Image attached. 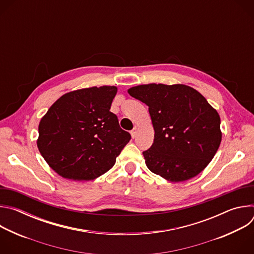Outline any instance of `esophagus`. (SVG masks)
<instances>
[{
	"mask_svg": "<svg viewBox=\"0 0 254 254\" xmlns=\"http://www.w3.org/2000/svg\"><path fill=\"white\" fill-rule=\"evenodd\" d=\"M136 131H137V127H134L130 130V134H131V137H132V138H134V137H135Z\"/></svg>",
	"mask_w": 254,
	"mask_h": 254,
	"instance_id": "obj_1",
	"label": "esophagus"
}]
</instances>
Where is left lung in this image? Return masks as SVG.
I'll list each match as a JSON object with an SVG mask.
<instances>
[{"label":"left lung","mask_w":254,"mask_h":254,"mask_svg":"<svg viewBox=\"0 0 254 254\" xmlns=\"http://www.w3.org/2000/svg\"><path fill=\"white\" fill-rule=\"evenodd\" d=\"M127 92L149 106L155 137L142 153L149 170L174 183L200 174L222 139L219 114L207 99L185 84H141Z\"/></svg>","instance_id":"8db88e82"}]
</instances>
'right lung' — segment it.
Returning <instances> with one entry per match:
<instances>
[{
	"label": "right lung",
	"instance_id": "obj_1",
	"mask_svg": "<svg viewBox=\"0 0 254 254\" xmlns=\"http://www.w3.org/2000/svg\"><path fill=\"white\" fill-rule=\"evenodd\" d=\"M117 86L81 88L63 94L42 117L37 147L59 176L89 181L111 170L130 139L110 110Z\"/></svg>",
	"mask_w": 254,
	"mask_h": 254
}]
</instances>
